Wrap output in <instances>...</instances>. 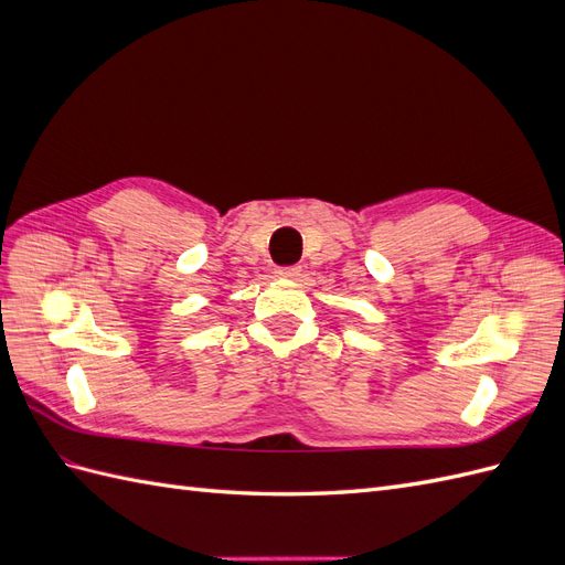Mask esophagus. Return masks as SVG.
<instances>
[{
  "instance_id": "34e87169",
  "label": "esophagus",
  "mask_w": 565,
  "mask_h": 565,
  "mask_svg": "<svg viewBox=\"0 0 565 565\" xmlns=\"http://www.w3.org/2000/svg\"><path fill=\"white\" fill-rule=\"evenodd\" d=\"M276 276L282 278V280H295L301 276V268L299 266H285V268H278Z\"/></svg>"
}]
</instances>
